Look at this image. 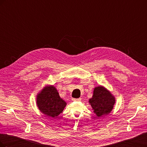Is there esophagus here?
Here are the masks:
<instances>
[{"label":"esophagus","instance_id":"obj_1","mask_svg":"<svg viewBox=\"0 0 147 147\" xmlns=\"http://www.w3.org/2000/svg\"><path fill=\"white\" fill-rule=\"evenodd\" d=\"M72 100L73 101H80V100H81V99H80V98H78V99L73 98Z\"/></svg>","mask_w":147,"mask_h":147}]
</instances>
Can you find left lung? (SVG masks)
<instances>
[{
  "instance_id": "obj_1",
  "label": "left lung",
  "mask_w": 147,
  "mask_h": 147,
  "mask_svg": "<svg viewBox=\"0 0 147 147\" xmlns=\"http://www.w3.org/2000/svg\"><path fill=\"white\" fill-rule=\"evenodd\" d=\"M89 103L96 116L100 117L112 112L115 104V97L107 89L103 86H99L94 88Z\"/></svg>"
}]
</instances>
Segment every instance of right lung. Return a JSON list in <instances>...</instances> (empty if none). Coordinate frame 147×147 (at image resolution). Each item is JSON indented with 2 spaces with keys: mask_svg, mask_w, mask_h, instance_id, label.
Returning <instances> with one entry per match:
<instances>
[{
  "mask_svg": "<svg viewBox=\"0 0 147 147\" xmlns=\"http://www.w3.org/2000/svg\"><path fill=\"white\" fill-rule=\"evenodd\" d=\"M36 103L42 113L52 118L57 117L63 112L67 105L53 85L45 86L38 93Z\"/></svg>",
  "mask_w": 147,
  "mask_h": 147,
  "instance_id": "add662e5",
  "label": "right lung"
}]
</instances>
